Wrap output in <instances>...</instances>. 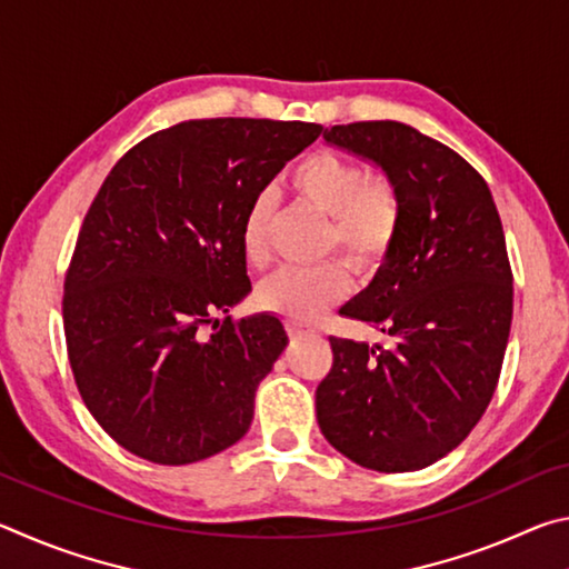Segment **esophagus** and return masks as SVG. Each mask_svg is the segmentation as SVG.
<instances>
[{"label": "esophagus", "mask_w": 569, "mask_h": 569, "mask_svg": "<svg viewBox=\"0 0 569 569\" xmlns=\"http://www.w3.org/2000/svg\"><path fill=\"white\" fill-rule=\"evenodd\" d=\"M286 331H288V336H293V339H296V336H303L306 333L303 326H298V323H288Z\"/></svg>", "instance_id": "esophagus-1"}]
</instances>
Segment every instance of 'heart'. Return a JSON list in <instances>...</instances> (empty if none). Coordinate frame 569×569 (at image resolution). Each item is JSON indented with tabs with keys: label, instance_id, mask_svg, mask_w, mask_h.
<instances>
[{
	"label": "heart",
	"instance_id": "obj_1",
	"mask_svg": "<svg viewBox=\"0 0 569 569\" xmlns=\"http://www.w3.org/2000/svg\"><path fill=\"white\" fill-rule=\"evenodd\" d=\"M288 190L308 208L329 216L326 253L346 256L356 268L381 263L401 230V192L387 172H366L359 162L333 150L308 152L288 170ZM271 200L256 198L240 223L248 263L263 266L271 253ZM351 278L341 261L316 268H283L261 288V301L293 323H311L349 293Z\"/></svg>",
	"mask_w": 569,
	"mask_h": 569
}]
</instances>
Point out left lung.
Segmentation results:
<instances>
[{
	"instance_id": "left-lung-1",
	"label": "left lung",
	"mask_w": 569,
	"mask_h": 569,
	"mask_svg": "<svg viewBox=\"0 0 569 569\" xmlns=\"http://www.w3.org/2000/svg\"><path fill=\"white\" fill-rule=\"evenodd\" d=\"M326 142L373 160L401 192V230L341 316L391 346L329 336L316 417L333 449L377 471H413L459 447L495 397L512 323V268L485 178L411 124H333Z\"/></svg>"
}]
</instances>
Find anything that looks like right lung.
Instances as JSON below:
<instances>
[{
  "label": "right lung",
  "mask_w": 569,
  "mask_h": 569,
  "mask_svg": "<svg viewBox=\"0 0 569 569\" xmlns=\"http://www.w3.org/2000/svg\"><path fill=\"white\" fill-rule=\"evenodd\" d=\"M321 130L186 120L140 140L104 178L64 276V341L84 407L132 455L190 465L248 431L288 336L271 313H216L250 291L248 206Z\"/></svg>",
  "instance_id": "obj_1"
}]
</instances>
